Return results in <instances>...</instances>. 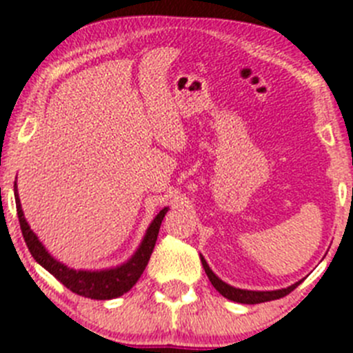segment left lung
Segmentation results:
<instances>
[{
	"label": "left lung",
	"mask_w": 353,
	"mask_h": 353,
	"mask_svg": "<svg viewBox=\"0 0 353 353\" xmlns=\"http://www.w3.org/2000/svg\"><path fill=\"white\" fill-rule=\"evenodd\" d=\"M200 261H202L203 270H205L210 284L216 288V291L221 296H225V298L232 299V301H236V303H243V305H256V303H265V301H272V299L284 298V296H288L289 292L294 291V289L301 284V281H299L296 282V284L289 285V288L276 289V291H247V289L233 288V285L223 282L221 279H219V276L209 268V265H207V261L203 259V256H200Z\"/></svg>",
	"instance_id": "obj_1"
}]
</instances>
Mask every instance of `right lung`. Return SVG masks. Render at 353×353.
Instances as JSON below:
<instances>
[{"label":"right lung","mask_w":353,"mask_h":353,"mask_svg":"<svg viewBox=\"0 0 353 353\" xmlns=\"http://www.w3.org/2000/svg\"><path fill=\"white\" fill-rule=\"evenodd\" d=\"M13 193H15V203H17V216L19 223H21L22 235H24L26 245H28L29 252L36 259V263H39L47 272H50L69 291L90 299L118 298V296L125 294L136 285V282L139 281V276L143 275L144 268H146L148 261H150V256L154 249V243H157L158 232H160V225L163 221V217H165L167 210H169V207H163L154 216V219L148 226L146 233H144L143 242L139 243L137 251L132 254L130 259L106 270H74L55 259L45 249V245L39 242L38 235L32 232L31 226L28 225L21 205V199H19L17 183L13 184Z\"/></svg>","instance_id":"add662e5"}]
</instances>
